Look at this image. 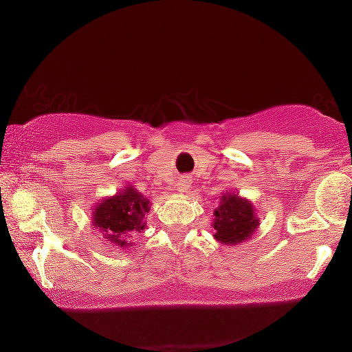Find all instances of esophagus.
I'll list each match as a JSON object with an SVG mask.
<instances>
[{
	"instance_id": "obj_1",
	"label": "esophagus",
	"mask_w": 352,
	"mask_h": 352,
	"mask_svg": "<svg viewBox=\"0 0 352 352\" xmlns=\"http://www.w3.org/2000/svg\"><path fill=\"white\" fill-rule=\"evenodd\" d=\"M190 187H192V179H190L188 175L182 177V179H179V182H177V188H179L180 192H187Z\"/></svg>"
}]
</instances>
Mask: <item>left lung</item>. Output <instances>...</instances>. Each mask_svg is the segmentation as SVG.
Masks as SVG:
<instances>
[{"mask_svg":"<svg viewBox=\"0 0 352 352\" xmlns=\"http://www.w3.org/2000/svg\"><path fill=\"white\" fill-rule=\"evenodd\" d=\"M213 238L221 245L235 246L250 240L260 228V218L253 201L227 190L220 205L213 210Z\"/></svg>","mask_w":352,"mask_h":352,"instance_id":"8db88e82","label":"left lung"}]
</instances>
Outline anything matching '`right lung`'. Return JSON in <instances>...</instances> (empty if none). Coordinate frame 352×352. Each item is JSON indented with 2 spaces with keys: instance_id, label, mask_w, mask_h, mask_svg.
Segmentation results:
<instances>
[{
  "instance_id": "1",
  "label": "right lung",
  "mask_w": 352,
  "mask_h": 352,
  "mask_svg": "<svg viewBox=\"0 0 352 352\" xmlns=\"http://www.w3.org/2000/svg\"><path fill=\"white\" fill-rule=\"evenodd\" d=\"M151 200L132 185H125L116 195L99 200L92 208V228L98 230L111 248L134 246L131 238L145 230V213Z\"/></svg>"
}]
</instances>
